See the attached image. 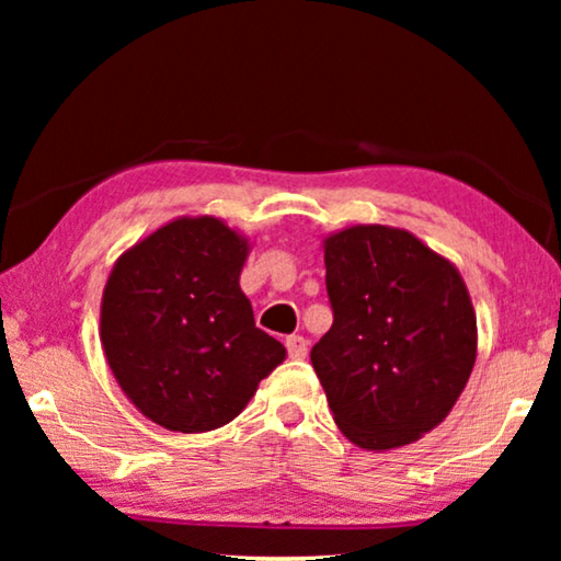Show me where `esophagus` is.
<instances>
[{"instance_id":"obj_1","label":"esophagus","mask_w":561,"mask_h":561,"mask_svg":"<svg viewBox=\"0 0 561 561\" xmlns=\"http://www.w3.org/2000/svg\"><path fill=\"white\" fill-rule=\"evenodd\" d=\"M286 350H288V357L304 359L306 355H309V342H306L301 334H294L286 340Z\"/></svg>"}]
</instances>
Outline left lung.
Segmentation results:
<instances>
[{"mask_svg":"<svg viewBox=\"0 0 561 561\" xmlns=\"http://www.w3.org/2000/svg\"><path fill=\"white\" fill-rule=\"evenodd\" d=\"M332 329L311 365L334 424L386 451L449 416L478 357V319L462 275L416 234L355 225L324 240Z\"/></svg>","mask_w":561,"mask_h":561,"instance_id":"obj_1","label":"left lung"}]
</instances>
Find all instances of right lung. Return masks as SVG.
<instances>
[{
	"mask_svg": "<svg viewBox=\"0 0 561 561\" xmlns=\"http://www.w3.org/2000/svg\"><path fill=\"white\" fill-rule=\"evenodd\" d=\"M250 240L217 217H179L122 252L102 296L110 370L168 432L240 416L286 347L255 327L240 273Z\"/></svg>",
	"mask_w": 561,
	"mask_h": 561,
	"instance_id": "add662e5",
	"label": "right lung"
}]
</instances>
